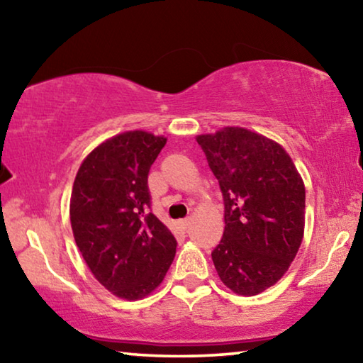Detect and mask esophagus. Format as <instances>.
I'll return each mask as SVG.
<instances>
[{"instance_id": "1", "label": "esophagus", "mask_w": 363, "mask_h": 363, "mask_svg": "<svg viewBox=\"0 0 363 363\" xmlns=\"http://www.w3.org/2000/svg\"><path fill=\"white\" fill-rule=\"evenodd\" d=\"M179 225H181V229H182V230H187V229H189V225H190V218L181 219V220H179Z\"/></svg>"}]
</instances>
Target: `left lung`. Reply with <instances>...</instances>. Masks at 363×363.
I'll return each instance as SVG.
<instances>
[{"instance_id":"obj_1","label":"left lung","mask_w":363,"mask_h":363,"mask_svg":"<svg viewBox=\"0 0 363 363\" xmlns=\"http://www.w3.org/2000/svg\"><path fill=\"white\" fill-rule=\"evenodd\" d=\"M196 143L224 200L214 267L232 291L253 296L281 279L303 242V179L281 145L243 128L203 134Z\"/></svg>"}]
</instances>
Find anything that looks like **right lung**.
Listing matches in <instances>:
<instances>
[{"instance_id": "obj_1", "label": "right lung", "mask_w": 363, "mask_h": 363, "mask_svg": "<svg viewBox=\"0 0 363 363\" xmlns=\"http://www.w3.org/2000/svg\"><path fill=\"white\" fill-rule=\"evenodd\" d=\"M167 139L128 131L84 158L73 182L70 220L77 247L94 277L125 299L162 284L177 242L150 211L149 171Z\"/></svg>"}]
</instances>
